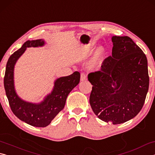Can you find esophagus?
I'll list each match as a JSON object with an SVG mask.
<instances>
[{
	"mask_svg": "<svg viewBox=\"0 0 155 155\" xmlns=\"http://www.w3.org/2000/svg\"><path fill=\"white\" fill-rule=\"evenodd\" d=\"M85 80H87V76H86L85 73L81 72V81H85Z\"/></svg>",
	"mask_w": 155,
	"mask_h": 155,
	"instance_id": "esophagus-1",
	"label": "esophagus"
}]
</instances>
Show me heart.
<instances>
[{
	"label": "heart",
	"mask_w": 155,
	"mask_h": 155,
	"mask_svg": "<svg viewBox=\"0 0 155 155\" xmlns=\"http://www.w3.org/2000/svg\"><path fill=\"white\" fill-rule=\"evenodd\" d=\"M103 50L102 48H100L98 50V51H97L96 54V57H95V61H94V64H96V63L101 58L102 56H103Z\"/></svg>",
	"instance_id": "heart-1"
}]
</instances>
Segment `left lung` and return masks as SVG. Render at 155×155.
Returning a JSON list of instances; mask_svg holds the SVG:
<instances>
[{"label": "left lung", "instance_id": "1", "mask_svg": "<svg viewBox=\"0 0 155 155\" xmlns=\"http://www.w3.org/2000/svg\"><path fill=\"white\" fill-rule=\"evenodd\" d=\"M112 56L91 72L90 103L99 119L113 124L133 118L141 111L148 93L149 76L146 54L128 36H113Z\"/></svg>", "mask_w": 155, "mask_h": 155}]
</instances>
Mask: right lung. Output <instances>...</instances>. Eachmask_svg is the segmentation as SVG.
Instances as JSON below:
<instances>
[{
    "label": "right lung",
    "instance_id": "right-lung-1",
    "mask_svg": "<svg viewBox=\"0 0 155 155\" xmlns=\"http://www.w3.org/2000/svg\"><path fill=\"white\" fill-rule=\"evenodd\" d=\"M43 40L27 41L8 59L4 77V87L12 112L20 120L33 127H45L64 108L66 98L80 81L81 74L74 72L68 77H61L54 82V89L41 103L33 104L21 100L15 93L14 85V68L18 59L28 47L41 46Z\"/></svg>",
    "mask_w": 155,
    "mask_h": 155
}]
</instances>
